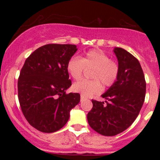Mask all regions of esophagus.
<instances>
[{
  "label": "esophagus",
  "mask_w": 160,
  "mask_h": 160,
  "mask_svg": "<svg viewBox=\"0 0 160 160\" xmlns=\"http://www.w3.org/2000/svg\"><path fill=\"white\" fill-rule=\"evenodd\" d=\"M84 99H85V97L82 96V95H81V96H80V101H81V102H82V101H83Z\"/></svg>",
  "instance_id": "obj_1"
}]
</instances>
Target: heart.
Segmentation results:
<instances>
[{"label":"heart","instance_id":"1","mask_svg":"<svg viewBox=\"0 0 160 160\" xmlns=\"http://www.w3.org/2000/svg\"><path fill=\"white\" fill-rule=\"evenodd\" d=\"M67 71L74 80L82 78L86 69H92L91 80H82L73 85L75 92L88 97L100 92L102 85L111 87L115 83L120 74L118 62L111 59L103 50L99 49H90L80 57L74 56L70 58L67 63Z\"/></svg>","mask_w":160,"mask_h":160}]
</instances>
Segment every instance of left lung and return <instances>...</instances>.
I'll return each mask as SVG.
<instances>
[{
  "label": "left lung",
  "mask_w": 160,
  "mask_h": 160,
  "mask_svg": "<svg viewBox=\"0 0 160 160\" xmlns=\"http://www.w3.org/2000/svg\"><path fill=\"white\" fill-rule=\"evenodd\" d=\"M118 64V79L102 95L105 103L92 100V108L87 114L90 127L105 136L122 132L133 123L145 98L146 81L140 62L122 48L113 49Z\"/></svg>",
  "instance_id": "1"
}]
</instances>
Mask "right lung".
<instances>
[{"mask_svg": "<svg viewBox=\"0 0 160 160\" xmlns=\"http://www.w3.org/2000/svg\"><path fill=\"white\" fill-rule=\"evenodd\" d=\"M78 50L73 44H47L25 60L18 80V98L25 119L42 132L58 131L80 102L79 93L66 94L71 86L68 61Z\"/></svg>", "mask_w": 160, "mask_h": 160, "instance_id": "right-lung-1", "label": "right lung"}]
</instances>
